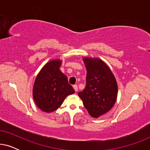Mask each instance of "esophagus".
I'll list each match as a JSON object with an SVG mask.
<instances>
[{
  "mask_svg": "<svg viewBox=\"0 0 150 150\" xmlns=\"http://www.w3.org/2000/svg\"><path fill=\"white\" fill-rule=\"evenodd\" d=\"M73 87H74V90H75V91H78V86L76 85H74L73 86Z\"/></svg>",
  "mask_w": 150,
  "mask_h": 150,
  "instance_id": "esophagus-1",
  "label": "esophagus"
}]
</instances>
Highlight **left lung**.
<instances>
[{"label": "left lung", "mask_w": 150, "mask_h": 150, "mask_svg": "<svg viewBox=\"0 0 150 150\" xmlns=\"http://www.w3.org/2000/svg\"><path fill=\"white\" fill-rule=\"evenodd\" d=\"M87 68L86 86L79 96L84 106L93 117H98L115 103L117 85L112 71L100 59L84 58Z\"/></svg>", "instance_id": "left-lung-1"}]
</instances>
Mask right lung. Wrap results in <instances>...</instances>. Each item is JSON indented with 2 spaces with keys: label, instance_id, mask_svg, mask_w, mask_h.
<instances>
[{
  "label": "right lung",
  "instance_id": "right-lung-1",
  "mask_svg": "<svg viewBox=\"0 0 150 150\" xmlns=\"http://www.w3.org/2000/svg\"><path fill=\"white\" fill-rule=\"evenodd\" d=\"M60 60L47 63L37 76L33 96L37 106L43 111L57 110L67 96L74 93L67 77L61 72Z\"/></svg>",
  "mask_w": 150,
  "mask_h": 150
}]
</instances>
